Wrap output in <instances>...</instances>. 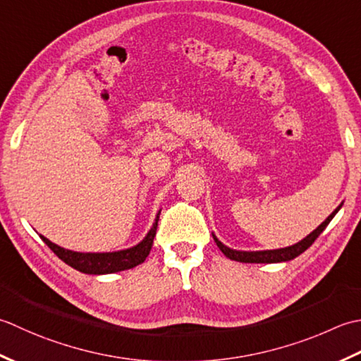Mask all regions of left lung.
I'll return each instance as SVG.
<instances>
[{
	"mask_svg": "<svg viewBox=\"0 0 361 361\" xmlns=\"http://www.w3.org/2000/svg\"><path fill=\"white\" fill-rule=\"evenodd\" d=\"M341 205H343V202L338 205V207L332 213H330V215L326 218L324 223H321L312 233H308L304 240H300L299 243H296V245L288 246V247L269 249V251H237V249H231L229 246L223 245V243L215 237V233H212V235H213V240H215V243H216V246L221 249V252L227 257V259H231V260L241 262V263H281V262H288V260L296 259L298 255L305 252L307 249L313 245L314 240L319 237L321 232L326 229L330 221H332L334 216L338 213V210L341 209Z\"/></svg>",
	"mask_w": 361,
	"mask_h": 361,
	"instance_id": "1",
	"label": "left lung"
}]
</instances>
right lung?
I'll use <instances>...</instances> for the list:
<instances>
[{"mask_svg": "<svg viewBox=\"0 0 361 361\" xmlns=\"http://www.w3.org/2000/svg\"><path fill=\"white\" fill-rule=\"evenodd\" d=\"M159 215L160 212L157 213L156 221H154L149 232L146 233V237L140 241L138 245L132 246L129 249H123V251L76 252V251H70V249L54 245L53 241H49L47 237H43V235H40V238L47 243L48 247L59 257V259L70 264L71 268L80 271V273L94 274V276L120 273V271H124V269L135 268L137 264L143 263L146 260V257L149 255L154 237H156Z\"/></svg>", "mask_w": 361, "mask_h": 361, "instance_id": "right-lung-1", "label": "right lung"}]
</instances>
